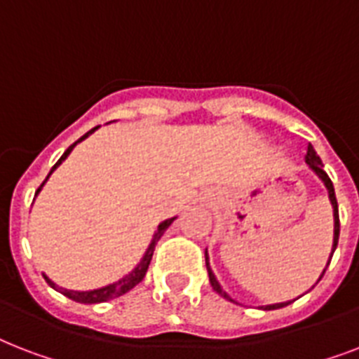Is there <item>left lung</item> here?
Returning a JSON list of instances; mask_svg holds the SVG:
<instances>
[{"mask_svg":"<svg viewBox=\"0 0 359 359\" xmlns=\"http://www.w3.org/2000/svg\"><path fill=\"white\" fill-rule=\"evenodd\" d=\"M306 162L307 165L317 173V177L324 182V186H326V190H328V197H330V203H332V207H334V244H332V253H330V259L328 262H326V268H328L330 261H332V255H334L335 248H337V240H339V208H337V199H335V190H334V184H332V180H330V177L326 175V171L323 169V160L318 158V154L315 152V149H313V145H307V154H306ZM205 261H207V270H208V279H210V285H212V289L218 292L219 296H224L225 300L229 302H235L233 298H231L227 292H225L224 289H222V285L218 283V279H216V276H214L212 268H210V262H208V253L205 251ZM326 268L323 270V273L318 276L317 283L323 279L324 272H326ZM294 302V300H292ZM292 302H281V304H272V306H262V309L264 311H270V309H279V307H285L289 306V304H292ZM236 304V302H235Z\"/></svg>","mask_w":359,"mask_h":359,"instance_id":"8db88e82","label":"left lung"}]
</instances>
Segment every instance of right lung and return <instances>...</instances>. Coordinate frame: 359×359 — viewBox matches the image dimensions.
<instances>
[{"label":"right lung","mask_w":359,"mask_h":359,"mask_svg":"<svg viewBox=\"0 0 359 359\" xmlns=\"http://www.w3.org/2000/svg\"><path fill=\"white\" fill-rule=\"evenodd\" d=\"M98 126H95L93 130H89L86 135H81L80 140L76 141V143H72V145L67 149V151L63 152V156L59 158L57 162H55V165H53L52 169H50V173H48V177L55 171V169L63 163V160L67 156H69L70 152H72V149H74L80 141H83L87 137V135H91L95 130H97ZM46 177V180H48ZM44 180V182H46ZM44 182H42L41 186H39V190H36V194L41 191V188L44 186ZM175 219L177 218H169V219H163L162 224L158 225V229L156 233H154V236H152L151 240V244H149V248H147L145 251V255H143V259L140 261V264L132 270V272L128 273V276H124V278H121L119 281H115V283H109L106 285V287H100V289H93V290H69V289H63V287H57V285L53 283L52 279L48 278L46 273H42L44 276V279H46V283L52 287V289L59 290L61 294H65L67 298H70V300H74V302H80V304H100V302H108V300H114V298H119V296L126 294L128 290H132L137 283H141L143 281V278H145V273H147V268H149V264H151V259H152V253H154V248H156L158 244V240L162 238V235L165 233V229H168L169 225L173 224Z\"/></svg>","instance_id":"add662e5"}]
</instances>
